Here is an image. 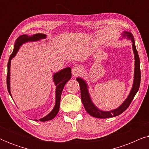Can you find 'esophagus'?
<instances>
[{
	"label": "esophagus",
	"instance_id": "obj_1",
	"mask_svg": "<svg viewBox=\"0 0 149 149\" xmlns=\"http://www.w3.org/2000/svg\"><path fill=\"white\" fill-rule=\"evenodd\" d=\"M81 72H82V69H81L80 66H74L72 69V73L74 76L80 74Z\"/></svg>",
	"mask_w": 149,
	"mask_h": 149
}]
</instances>
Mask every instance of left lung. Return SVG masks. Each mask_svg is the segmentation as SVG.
Wrapping results in <instances>:
<instances>
[{"label":"left lung","instance_id":"8db88e82","mask_svg":"<svg viewBox=\"0 0 149 149\" xmlns=\"http://www.w3.org/2000/svg\"><path fill=\"white\" fill-rule=\"evenodd\" d=\"M123 36L124 38L127 36L128 39H131L132 42V48H133L134 58H135V69H134V83L131 91H130L129 95H128L125 100L123 102V104L120 107L111 111H103L98 109L93 104L92 101H91L88 89H87L88 87H87V83L83 79L77 78V81H78L79 85H80L81 97L83 106H84L85 109L87 113L93 117L100 118V119H106V118H111L121 115L122 113H123L129 107L132 101L133 100L134 96H135L136 93H137L138 89H139L140 78H141L140 69V58L136 48L134 36L131 32H123Z\"/></svg>","mask_w":149,"mask_h":149}]
</instances>
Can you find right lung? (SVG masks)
<instances>
[{
    "mask_svg": "<svg viewBox=\"0 0 149 149\" xmlns=\"http://www.w3.org/2000/svg\"><path fill=\"white\" fill-rule=\"evenodd\" d=\"M46 35L44 34H35L32 36H28L26 34H23L19 36L15 40V45H14V49L11 56L9 57V62L7 64V89L9 91V94L12 97L11 91H10V67H11V60L12 58L15 56L16 54L19 50L20 46L25 42H29V41H37V40H40L41 39H44L46 38ZM71 68H65L63 70H60V72H58L55 73L54 74V81L55 83V85L56 86V104H55V107L54 109L42 119H39L40 121H49L54 119L58 114L59 111V109H60V99H61V95H62V92L63 89H64V85L66 84L67 81H68L71 79ZM35 121H38V120H35Z\"/></svg>",
    "mask_w": 149,
    "mask_h": 149,
    "instance_id": "add662e5",
    "label": "right lung"
}]
</instances>
